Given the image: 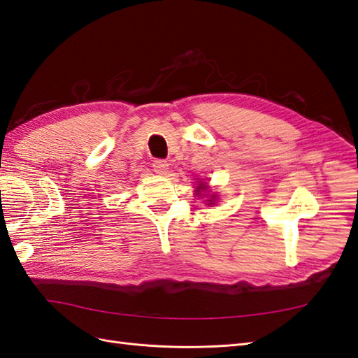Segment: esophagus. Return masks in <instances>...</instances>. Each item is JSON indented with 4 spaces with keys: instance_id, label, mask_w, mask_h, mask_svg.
I'll return each instance as SVG.
<instances>
[{
    "instance_id": "1",
    "label": "esophagus",
    "mask_w": 358,
    "mask_h": 358,
    "mask_svg": "<svg viewBox=\"0 0 358 358\" xmlns=\"http://www.w3.org/2000/svg\"><path fill=\"white\" fill-rule=\"evenodd\" d=\"M152 167H154V171L158 175H166L167 171H169V164H167L166 159H155V162L152 163Z\"/></svg>"
}]
</instances>
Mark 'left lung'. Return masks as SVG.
<instances>
[{
  "instance_id": "obj_1",
  "label": "left lung",
  "mask_w": 358,
  "mask_h": 358,
  "mask_svg": "<svg viewBox=\"0 0 358 358\" xmlns=\"http://www.w3.org/2000/svg\"><path fill=\"white\" fill-rule=\"evenodd\" d=\"M203 191H206V185H203V183H200V186L199 187H196V195H199L200 192H203ZM210 201V204H214V203H212V200H209Z\"/></svg>"
}]
</instances>
